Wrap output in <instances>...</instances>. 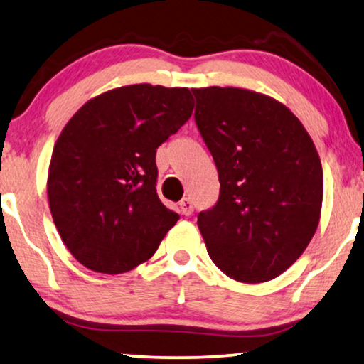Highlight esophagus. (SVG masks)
I'll use <instances>...</instances> for the list:
<instances>
[{"label": "esophagus", "mask_w": 364, "mask_h": 364, "mask_svg": "<svg viewBox=\"0 0 364 364\" xmlns=\"http://www.w3.org/2000/svg\"><path fill=\"white\" fill-rule=\"evenodd\" d=\"M178 210H181L182 215H192V212H193V202H192L188 197L182 198L181 203H178Z\"/></svg>", "instance_id": "esophagus-1"}]
</instances>
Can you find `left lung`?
<instances>
[{
	"mask_svg": "<svg viewBox=\"0 0 364 364\" xmlns=\"http://www.w3.org/2000/svg\"><path fill=\"white\" fill-rule=\"evenodd\" d=\"M196 124L220 181L215 205L197 225L212 262L233 280L282 275L315 235L323 168L290 109L238 87L192 89Z\"/></svg>",
	"mask_w": 364,
	"mask_h": 364,
	"instance_id": "obj_1",
	"label": "left lung"
}]
</instances>
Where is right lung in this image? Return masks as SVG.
<instances>
[{
  "label": "right lung",
  "mask_w": 364,
  "mask_h": 364,
  "mask_svg": "<svg viewBox=\"0 0 364 364\" xmlns=\"http://www.w3.org/2000/svg\"><path fill=\"white\" fill-rule=\"evenodd\" d=\"M192 111L187 87L134 84L91 99L66 124L53 151L48 198L79 263L116 275L156 253L178 220L157 197L156 152Z\"/></svg>",
  "instance_id": "right-lung-1"
}]
</instances>
